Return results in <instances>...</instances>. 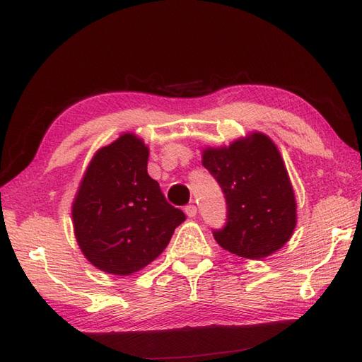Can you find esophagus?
<instances>
[{
  "instance_id": "esophagus-1",
  "label": "esophagus",
  "mask_w": 362,
  "mask_h": 362,
  "mask_svg": "<svg viewBox=\"0 0 362 362\" xmlns=\"http://www.w3.org/2000/svg\"><path fill=\"white\" fill-rule=\"evenodd\" d=\"M185 213L188 217H194L197 214V206L196 205H187L185 206Z\"/></svg>"
}]
</instances>
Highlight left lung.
<instances>
[{
	"label": "left lung",
	"mask_w": 362,
	"mask_h": 362,
	"mask_svg": "<svg viewBox=\"0 0 362 362\" xmlns=\"http://www.w3.org/2000/svg\"><path fill=\"white\" fill-rule=\"evenodd\" d=\"M226 200V223L213 230L230 253L262 259L282 248L296 226V200L287 168L265 134L253 132L228 148H208L202 156Z\"/></svg>",
	"instance_id": "left-lung-1"
}]
</instances>
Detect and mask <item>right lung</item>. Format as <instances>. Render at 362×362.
<instances>
[{
  "label": "right lung",
  "instance_id": "right-lung-1",
  "mask_svg": "<svg viewBox=\"0 0 362 362\" xmlns=\"http://www.w3.org/2000/svg\"><path fill=\"white\" fill-rule=\"evenodd\" d=\"M149 151L134 134H123L97 151L72 205L74 231L89 262L126 276L162 253L187 219L166 202L148 174Z\"/></svg>",
  "mask_w": 362,
  "mask_h": 362
}]
</instances>
